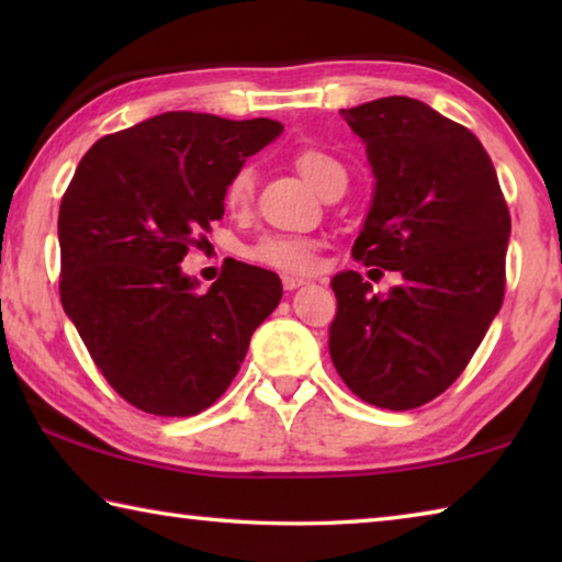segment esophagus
<instances>
[{"instance_id": "34e87169", "label": "esophagus", "mask_w": 562, "mask_h": 562, "mask_svg": "<svg viewBox=\"0 0 562 562\" xmlns=\"http://www.w3.org/2000/svg\"><path fill=\"white\" fill-rule=\"evenodd\" d=\"M302 284H307V280H302V278H294V274H284V278H282V288L288 290V292H292V290L302 288Z\"/></svg>"}]
</instances>
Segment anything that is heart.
<instances>
[{
    "label": "heart",
    "instance_id": "b5f03b06",
    "mask_svg": "<svg viewBox=\"0 0 562 562\" xmlns=\"http://www.w3.org/2000/svg\"><path fill=\"white\" fill-rule=\"evenodd\" d=\"M294 166H297L304 180H307L310 186H315L317 190L325 188L327 180L335 173H345L337 160L319 148H302L300 154L294 156ZM255 183H258L255 168L250 164L237 166L231 173V178L225 180V188H223L225 211L233 215L247 213V207L252 205V198H255ZM315 250L317 245L312 240H304V237L268 235L247 247V258L262 265V268L304 274L315 270Z\"/></svg>",
    "mask_w": 562,
    "mask_h": 562
}]
</instances>
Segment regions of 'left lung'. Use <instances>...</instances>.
Instances as JSON below:
<instances>
[{"label": "left lung", "mask_w": 562, "mask_h": 562, "mask_svg": "<svg viewBox=\"0 0 562 562\" xmlns=\"http://www.w3.org/2000/svg\"><path fill=\"white\" fill-rule=\"evenodd\" d=\"M339 113L376 176L351 258L404 282L376 297L359 272L337 274L329 355L361 402L406 412L461 376L498 315L510 213L486 148L461 123L408 97Z\"/></svg>", "instance_id": "left-lung-1"}]
</instances>
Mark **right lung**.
Returning a JSON list of instances; mask_svg holds the SVG:
<instances>
[{"label": "right lung", "mask_w": 562, "mask_h": 562, "mask_svg": "<svg viewBox=\"0 0 562 562\" xmlns=\"http://www.w3.org/2000/svg\"><path fill=\"white\" fill-rule=\"evenodd\" d=\"M280 131L168 111L99 138L76 166L59 207L61 304L103 379L140 412L215 404L282 300L278 274L255 265H225L207 292L180 272L225 213V180Z\"/></svg>", "instance_id": "add662e5"}]
</instances>
